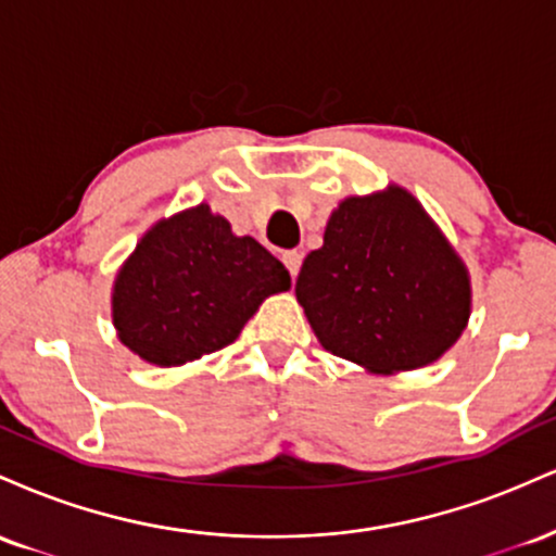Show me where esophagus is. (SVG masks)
Masks as SVG:
<instances>
[{
  "label": "esophagus",
  "instance_id": "34e87169",
  "mask_svg": "<svg viewBox=\"0 0 556 556\" xmlns=\"http://www.w3.org/2000/svg\"><path fill=\"white\" fill-rule=\"evenodd\" d=\"M282 261H285L287 271H290V277L295 279V277H298V271H300V264H303V256H300L298 251H287L285 256H282Z\"/></svg>",
  "mask_w": 556,
  "mask_h": 556
}]
</instances>
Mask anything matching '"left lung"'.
Masks as SVG:
<instances>
[{"instance_id": "left-lung-1", "label": "left lung", "mask_w": 556, "mask_h": 556, "mask_svg": "<svg viewBox=\"0 0 556 556\" xmlns=\"http://www.w3.org/2000/svg\"><path fill=\"white\" fill-rule=\"evenodd\" d=\"M295 295L324 350L374 374L439 361L470 318L463 258L400 185L344 198Z\"/></svg>"}]
</instances>
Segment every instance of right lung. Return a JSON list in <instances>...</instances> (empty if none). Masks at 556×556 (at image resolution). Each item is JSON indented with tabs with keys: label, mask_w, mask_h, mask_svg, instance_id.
Here are the masks:
<instances>
[{
	"label": "right lung",
	"mask_w": 556,
	"mask_h": 556,
	"mask_svg": "<svg viewBox=\"0 0 556 556\" xmlns=\"http://www.w3.org/2000/svg\"><path fill=\"white\" fill-rule=\"evenodd\" d=\"M290 271L206 203L156 222L114 279L112 321L138 358L172 368L238 340Z\"/></svg>",
	"instance_id": "1"
}]
</instances>
